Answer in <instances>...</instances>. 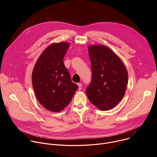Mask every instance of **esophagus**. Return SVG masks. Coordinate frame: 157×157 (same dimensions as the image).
Returning <instances> with one entry per match:
<instances>
[{
    "label": "esophagus",
    "mask_w": 157,
    "mask_h": 157,
    "mask_svg": "<svg viewBox=\"0 0 157 157\" xmlns=\"http://www.w3.org/2000/svg\"><path fill=\"white\" fill-rule=\"evenodd\" d=\"M78 89L80 91V90H81V89H82V84L81 83H78Z\"/></svg>",
    "instance_id": "34e87169"
}]
</instances>
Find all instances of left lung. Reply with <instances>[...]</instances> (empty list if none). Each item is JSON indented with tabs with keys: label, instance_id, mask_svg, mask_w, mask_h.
<instances>
[{
	"label": "left lung",
	"instance_id": "8db88e82",
	"mask_svg": "<svg viewBox=\"0 0 157 157\" xmlns=\"http://www.w3.org/2000/svg\"><path fill=\"white\" fill-rule=\"evenodd\" d=\"M92 79L86 93L90 102L101 110L116 106L123 98L128 82L124 64L104 45L88 47Z\"/></svg>",
	"mask_w": 157,
	"mask_h": 157
}]
</instances>
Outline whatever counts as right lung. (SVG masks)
Returning a JSON list of instances; mask_svg holds the SVG:
<instances>
[{"label":"right lung","mask_w":157,"mask_h":157,"mask_svg":"<svg viewBox=\"0 0 157 157\" xmlns=\"http://www.w3.org/2000/svg\"><path fill=\"white\" fill-rule=\"evenodd\" d=\"M69 47L66 42L50 44L37 59L32 73V85L38 101L55 113L70 104L78 88L63 63Z\"/></svg>","instance_id":"right-lung-1"}]
</instances>
